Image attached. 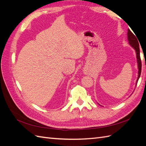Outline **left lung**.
I'll return each mask as SVG.
<instances>
[{
	"label": "left lung",
	"instance_id": "left-lung-1",
	"mask_svg": "<svg viewBox=\"0 0 146 146\" xmlns=\"http://www.w3.org/2000/svg\"><path fill=\"white\" fill-rule=\"evenodd\" d=\"M135 35L132 33L131 31L128 29V33H127V36H128V40L129 41V44L130 46L135 48V50H136V58H137V62H138V77L137 78L136 83H138V81L139 78V77L141 76V68H142V63H141V57H140V50H139V45L138 43V41L137 39V37L135 36ZM137 84V83H136Z\"/></svg>",
	"mask_w": 146,
	"mask_h": 146
}]
</instances>
